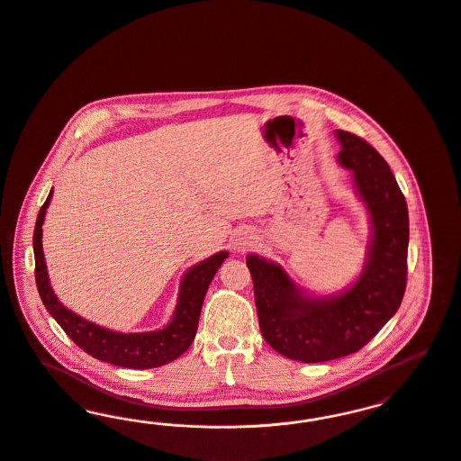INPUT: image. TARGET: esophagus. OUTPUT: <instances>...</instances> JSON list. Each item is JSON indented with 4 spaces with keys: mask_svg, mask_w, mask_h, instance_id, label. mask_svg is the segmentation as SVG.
I'll use <instances>...</instances> for the list:
<instances>
[{
    "mask_svg": "<svg viewBox=\"0 0 461 461\" xmlns=\"http://www.w3.org/2000/svg\"><path fill=\"white\" fill-rule=\"evenodd\" d=\"M252 245H254V240H252V237H247V235H241V237L235 240V249H237L239 252L240 250H241V252L249 250Z\"/></svg>",
    "mask_w": 461,
    "mask_h": 461,
    "instance_id": "esophagus-1",
    "label": "esophagus"
}]
</instances>
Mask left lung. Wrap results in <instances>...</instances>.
<instances>
[{
	"label": "left lung",
	"mask_w": 461,
	"mask_h": 461,
	"mask_svg": "<svg viewBox=\"0 0 461 461\" xmlns=\"http://www.w3.org/2000/svg\"><path fill=\"white\" fill-rule=\"evenodd\" d=\"M338 161L353 178L372 222L362 276L341 295H302L273 262L249 256L258 328L271 348L292 360L317 364L364 348L402 305L406 288L408 207L384 158L362 137L338 130Z\"/></svg>",
	"instance_id": "left-lung-1"
}]
</instances>
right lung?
I'll return each instance as SVG.
<instances>
[{
    "label": "right lung",
    "instance_id": "add662e5",
    "mask_svg": "<svg viewBox=\"0 0 461 461\" xmlns=\"http://www.w3.org/2000/svg\"><path fill=\"white\" fill-rule=\"evenodd\" d=\"M51 195L53 190L50 192L46 203H42L34 228V273L37 292L46 311L53 315V319L63 328V331L72 338L77 347H80L97 360L108 362L118 367L154 368L161 367L167 362L178 358L192 345L195 338L203 296L222 260L228 258V252H220L212 258H205L185 275L180 286L176 311L166 328L158 331L135 334L110 331L82 319L80 315L61 305L50 285L41 239L44 214L48 203L51 201Z\"/></svg>",
    "mask_w": 461,
    "mask_h": 461
}]
</instances>
